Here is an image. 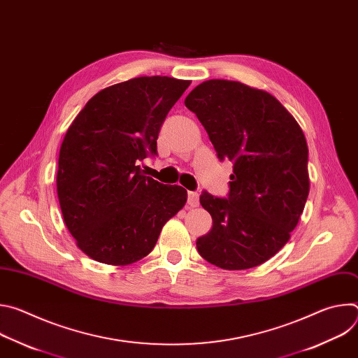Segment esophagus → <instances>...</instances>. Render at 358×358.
Returning a JSON list of instances; mask_svg holds the SVG:
<instances>
[{
    "instance_id": "34e87169",
    "label": "esophagus",
    "mask_w": 358,
    "mask_h": 358,
    "mask_svg": "<svg viewBox=\"0 0 358 358\" xmlns=\"http://www.w3.org/2000/svg\"><path fill=\"white\" fill-rule=\"evenodd\" d=\"M188 206L191 207V208H195V207H198V203H199V195H198V192H194V191H189L188 192Z\"/></svg>"
}]
</instances>
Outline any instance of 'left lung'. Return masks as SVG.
<instances>
[{
  "label": "left lung",
  "instance_id": "obj_1",
  "mask_svg": "<svg viewBox=\"0 0 358 358\" xmlns=\"http://www.w3.org/2000/svg\"><path fill=\"white\" fill-rule=\"evenodd\" d=\"M184 103L207 130L218 159L234 163L228 198L199 196L213 228L196 239V249L227 271L258 266L286 245L308 199L304 134L275 96L241 82L206 80Z\"/></svg>",
  "mask_w": 358,
  "mask_h": 358
}]
</instances>
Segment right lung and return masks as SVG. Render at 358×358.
<instances>
[{
    "mask_svg": "<svg viewBox=\"0 0 358 358\" xmlns=\"http://www.w3.org/2000/svg\"><path fill=\"white\" fill-rule=\"evenodd\" d=\"M189 83L169 76L116 83L96 93L69 126L57 189L65 225L89 258L115 266L143 259L185 206L182 187L144 176L140 162L157 155L162 124Z\"/></svg>",
    "mask_w": 358,
    "mask_h": 358,
    "instance_id": "add662e5",
    "label": "right lung"
}]
</instances>
